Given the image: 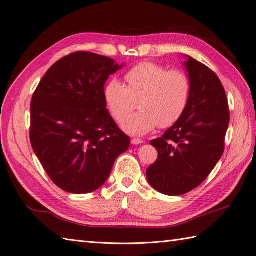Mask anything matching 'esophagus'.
<instances>
[{
    "instance_id": "1",
    "label": "esophagus",
    "mask_w": 256,
    "mask_h": 256,
    "mask_svg": "<svg viewBox=\"0 0 256 256\" xmlns=\"http://www.w3.org/2000/svg\"><path fill=\"white\" fill-rule=\"evenodd\" d=\"M131 143H132L134 145H138V144H142V143H143V141L141 140V138H131Z\"/></svg>"
}]
</instances>
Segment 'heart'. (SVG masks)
Masks as SVG:
<instances>
[{"instance_id": "1", "label": "heart", "mask_w": 256, "mask_h": 256, "mask_svg": "<svg viewBox=\"0 0 256 256\" xmlns=\"http://www.w3.org/2000/svg\"><path fill=\"white\" fill-rule=\"evenodd\" d=\"M127 85L112 80L104 96L113 118L122 122L139 102L142 111L122 123L128 134L142 136L160 126L166 128L180 120L190 102L192 83L180 69H171L152 62H142L125 74Z\"/></svg>"}]
</instances>
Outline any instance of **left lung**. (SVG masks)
<instances>
[{
	"label": "left lung",
	"instance_id": "8db88e82",
	"mask_svg": "<svg viewBox=\"0 0 256 256\" xmlns=\"http://www.w3.org/2000/svg\"><path fill=\"white\" fill-rule=\"evenodd\" d=\"M190 102L180 120L150 141L158 159L146 170L150 186L166 196H182L202 184L224 152L230 122L223 85L210 68L188 58Z\"/></svg>",
	"mask_w": 256,
	"mask_h": 256
}]
</instances>
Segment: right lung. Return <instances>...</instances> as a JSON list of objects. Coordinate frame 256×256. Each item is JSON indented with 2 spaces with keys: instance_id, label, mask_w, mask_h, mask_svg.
I'll use <instances>...</instances> for the list:
<instances>
[{
  "instance_id": "1",
  "label": "right lung",
  "mask_w": 256,
  "mask_h": 256,
  "mask_svg": "<svg viewBox=\"0 0 256 256\" xmlns=\"http://www.w3.org/2000/svg\"><path fill=\"white\" fill-rule=\"evenodd\" d=\"M122 66L100 54L76 51L54 63L34 92L30 144L62 190H97L129 148L130 138L111 118L104 96L106 81Z\"/></svg>"
}]
</instances>
